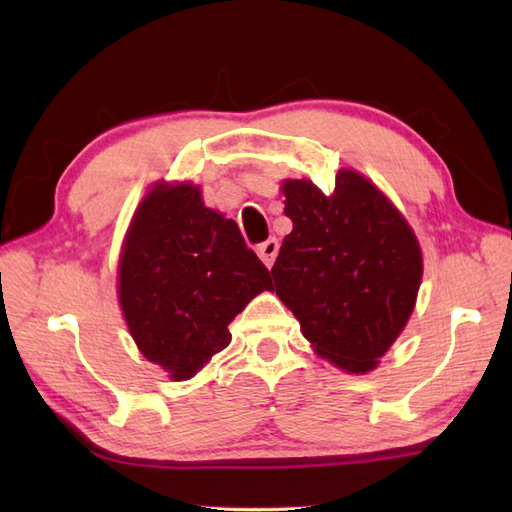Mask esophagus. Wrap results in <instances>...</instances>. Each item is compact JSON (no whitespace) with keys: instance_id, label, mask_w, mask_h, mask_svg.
<instances>
[{"instance_id":"1","label":"esophagus","mask_w":512,"mask_h":512,"mask_svg":"<svg viewBox=\"0 0 512 512\" xmlns=\"http://www.w3.org/2000/svg\"><path fill=\"white\" fill-rule=\"evenodd\" d=\"M277 253H279V242L275 237H270V239H266V242H262L257 246V255H259V259H262V262L270 268L275 264V259H277Z\"/></svg>"}]
</instances>
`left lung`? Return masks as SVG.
Returning a JSON list of instances; mask_svg holds the SVG:
<instances>
[{
	"label": "left lung",
	"instance_id": "obj_1",
	"mask_svg": "<svg viewBox=\"0 0 512 512\" xmlns=\"http://www.w3.org/2000/svg\"><path fill=\"white\" fill-rule=\"evenodd\" d=\"M292 233L273 266L275 290L321 358L369 372L411 317L420 288L418 239L361 173L343 169L325 195L284 182Z\"/></svg>",
	"mask_w": 512,
	"mask_h": 512
}]
</instances>
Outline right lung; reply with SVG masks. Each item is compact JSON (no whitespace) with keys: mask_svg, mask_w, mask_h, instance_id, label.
Listing matches in <instances>:
<instances>
[{"mask_svg":"<svg viewBox=\"0 0 512 512\" xmlns=\"http://www.w3.org/2000/svg\"><path fill=\"white\" fill-rule=\"evenodd\" d=\"M273 288L268 268L233 220L204 206L200 189L147 193L118 266V299L138 350L173 380H187L231 343L246 303Z\"/></svg>","mask_w":512,"mask_h":512,"instance_id":"add662e5","label":"right lung"}]
</instances>
